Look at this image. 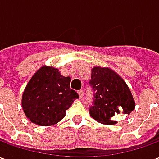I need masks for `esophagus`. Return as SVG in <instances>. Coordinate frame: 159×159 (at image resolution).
<instances>
[{
  "mask_svg": "<svg viewBox=\"0 0 159 159\" xmlns=\"http://www.w3.org/2000/svg\"><path fill=\"white\" fill-rule=\"evenodd\" d=\"M78 94H79V97H80V99H82L83 97V90H79L78 91Z\"/></svg>",
  "mask_w": 159,
  "mask_h": 159,
  "instance_id": "1",
  "label": "esophagus"
}]
</instances>
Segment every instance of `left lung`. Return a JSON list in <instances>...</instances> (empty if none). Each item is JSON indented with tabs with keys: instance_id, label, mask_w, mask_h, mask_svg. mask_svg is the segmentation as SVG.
Returning <instances> with one entry per match:
<instances>
[{
	"instance_id": "8db88e82",
	"label": "left lung",
	"mask_w": 159,
	"mask_h": 159,
	"mask_svg": "<svg viewBox=\"0 0 159 159\" xmlns=\"http://www.w3.org/2000/svg\"><path fill=\"white\" fill-rule=\"evenodd\" d=\"M89 84L94 94L89 114L97 122L113 125L118 114L129 115L134 110L135 102L129 88L113 70L94 66Z\"/></svg>"
}]
</instances>
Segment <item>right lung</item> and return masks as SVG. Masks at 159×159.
<instances>
[{"instance_id":"add662e5","label":"right lung","mask_w":159,"mask_h":159,"mask_svg":"<svg viewBox=\"0 0 159 159\" xmlns=\"http://www.w3.org/2000/svg\"><path fill=\"white\" fill-rule=\"evenodd\" d=\"M70 81L57 68L42 66L23 92L22 108L27 118L39 126H51L62 120L66 110L79 98L70 88Z\"/></svg>"}]
</instances>
